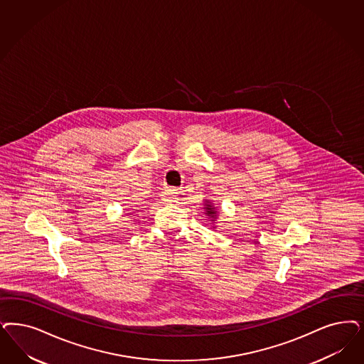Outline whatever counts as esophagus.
<instances>
[{
    "label": "esophagus",
    "instance_id": "obj_1",
    "mask_svg": "<svg viewBox=\"0 0 364 364\" xmlns=\"http://www.w3.org/2000/svg\"><path fill=\"white\" fill-rule=\"evenodd\" d=\"M177 192H176V189H166V191H164L163 195H161V200H163L164 204H172V203H176L177 201Z\"/></svg>",
    "mask_w": 364,
    "mask_h": 364
}]
</instances>
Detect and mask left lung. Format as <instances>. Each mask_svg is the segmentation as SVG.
I'll return each instance as SVG.
<instances>
[{"label": "left lung", "instance_id": "8db88e82", "mask_svg": "<svg viewBox=\"0 0 364 364\" xmlns=\"http://www.w3.org/2000/svg\"><path fill=\"white\" fill-rule=\"evenodd\" d=\"M204 210H205V215H207L208 218H211V222L215 223V219L218 218V216H216V213H216V207H213V204L211 201L207 200L204 203ZM213 228H215V227H213Z\"/></svg>", "mask_w": 364, "mask_h": 364}]
</instances>
